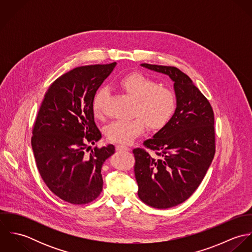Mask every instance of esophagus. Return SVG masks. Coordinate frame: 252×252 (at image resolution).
<instances>
[{
	"mask_svg": "<svg viewBox=\"0 0 252 252\" xmlns=\"http://www.w3.org/2000/svg\"><path fill=\"white\" fill-rule=\"evenodd\" d=\"M115 148H116L117 151H129V150H130V148H129L128 146L121 145V144H117V145L115 146Z\"/></svg>",
	"mask_w": 252,
	"mask_h": 252,
	"instance_id": "esophagus-1",
	"label": "esophagus"
}]
</instances>
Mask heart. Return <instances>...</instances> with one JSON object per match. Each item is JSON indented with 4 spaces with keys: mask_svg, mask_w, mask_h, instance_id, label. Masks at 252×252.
<instances>
[{
    "mask_svg": "<svg viewBox=\"0 0 252 252\" xmlns=\"http://www.w3.org/2000/svg\"><path fill=\"white\" fill-rule=\"evenodd\" d=\"M119 87L135 99L131 120H119L110 123L106 130L108 142L129 144L139 137L147 126L149 131L163 129L172 119L177 108L176 93L141 72H129L118 80ZM108 91L100 88L92 102V110L97 118L104 115V104Z\"/></svg>",
    "mask_w": 252,
    "mask_h": 252,
    "instance_id": "b5f03b06",
    "label": "heart"
}]
</instances>
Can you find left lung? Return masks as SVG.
Masks as SVG:
<instances>
[{
    "label": "left lung",
    "instance_id": "left-lung-1",
    "mask_svg": "<svg viewBox=\"0 0 252 252\" xmlns=\"http://www.w3.org/2000/svg\"><path fill=\"white\" fill-rule=\"evenodd\" d=\"M142 66L168 74L175 82L177 108L172 119L144 142V148L133 149L140 199L150 207L169 209L196 191L213 162L215 113L209 100L178 68Z\"/></svg>",
    "mask_w": 252,
    "mask_h": 252
}]
</instances>
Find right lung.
Masks as SVG:
<instances>
[{
  "label": "right lung",
  "mask_w": 252,
  "mask_h": 252,
  "mask_svg": "<svg viewBox=\"0 0 252 252\" xmlns=\"http://www.w3.org/2000/svg\"><path fill=\"white\" fill-rule=\"evenodd\" d=\"M115 65L81 66L64 73L49 86L36 114L31 139L36 168L49 190L72 205L100 196L102 165L114 153L112 144L91 145L102 138L93 98Z\"/></svg>",
  "instance_id": "obj_1"
}]
</instances>
